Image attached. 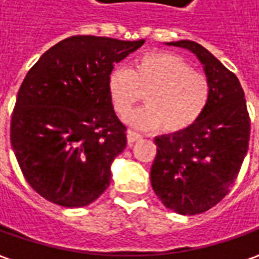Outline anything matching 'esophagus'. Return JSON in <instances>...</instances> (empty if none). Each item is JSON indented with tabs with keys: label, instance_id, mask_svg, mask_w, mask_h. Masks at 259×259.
<instances>
[{
	"label": "esophagus",
	"instance_id": "esophagus-1",
	"mask_svg": "<svg viewBox=\"0 0 259 259\" xmlns=\"http://www.w3.org/2000/svg\"><path fill=\"white\" fill-rule=\"evenodd\" d=\"M139 140H142V135H139L133 130H127V143L129 145H133L135 142H139Z\"/></svg>",
	"mask_w": 259,
	"mask_h": 259
}]
</instances>
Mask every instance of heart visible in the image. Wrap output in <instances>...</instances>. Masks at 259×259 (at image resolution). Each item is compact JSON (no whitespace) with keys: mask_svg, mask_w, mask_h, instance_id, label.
<instances>
[{"mask_svg":"<svg viewBox=\"0 0 259 259\" xmlns=\"http://www.w3.org/2000/svg\"><path fill=\"white\" fill-rule=\"evenodd\" d=\"M107 93L117 114L124 116L145 93L146 106L127 114L130 126L179 133L201 117L209 100L208 78L192 71L186 60L169 51L140 54L132 67L117 66L107 74Z\"/></svg>","mask_w":259,"mask_h":259,"instance_id":"1","label":"heart"}]
</instances>
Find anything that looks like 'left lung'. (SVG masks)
<instances>
[{"instance_id": "1", "label": "left lung", "mask_w": 259, "mask_h": 259, "mask_svg": "<svg viewBox=\"0 0 259 259\" xmlns=\"http://www.w3.org/2000/svg\"><path fill=\"white\" fill-rule=\"evenodd\" d=\"M167 46L189 50L209 83V100L189 129L155 138L150 182L166 208L181 215L210 209L235 182L249 145V116L239 80L201 44Z\"/></svg>"}]
</instances>
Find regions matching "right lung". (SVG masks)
<instances>
[{
    "label": "right lung",
    "mask_w": 259,
    "mask_h": 259,
    "mask_svg": "<svg viewBox=\"0 0 259 259\" xmlns=\"http://www.w3.org/2000/svg\"><path fill=\"white\" fill-rule=\"evenodd\" d=\"M143 44L74 35L27 73L11 117V146L27 182L47 201L81 208L109 188L113 160L127 140L107 74Z\"/></svg>",
    "instance_id": "add662e5"
}]
</instances>
